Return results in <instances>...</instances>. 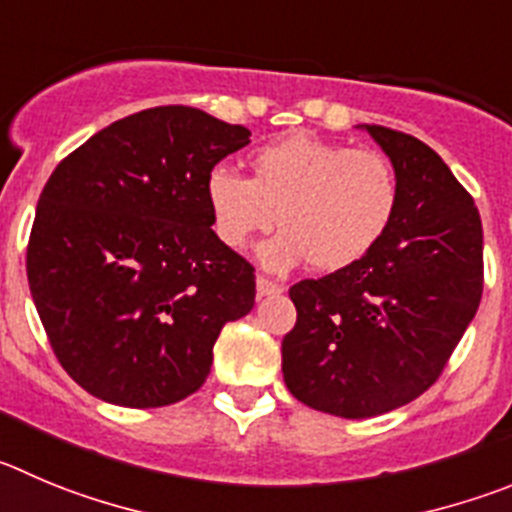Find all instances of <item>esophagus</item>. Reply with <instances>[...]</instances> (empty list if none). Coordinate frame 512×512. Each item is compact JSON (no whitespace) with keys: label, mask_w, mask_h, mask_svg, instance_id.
Segmentation results:
<instances>
[{"label":"esophagus","mask_w":512,"mask_h":512,"mask_svg":"<svg viewBox=\"0 0 512 512\" xmlns=\"http://www.w3.org/2000/svg\"><path fill=\"white\" fill-rule=\"evenodd\" d=\"M278 293H283V285L280 283H275V280H267V278H257V295H260V298H265V295H278Z\"/></svg>","instance_id":"esophagus-1"}]
</instances>
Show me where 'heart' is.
Instances as JSON below:
<instances>
[{
    "label": "heart",
    "instance_id": "obj_1",
    "mask_svg": "<svg viewBox=\"0 0 512 512\" xmlns=\"http://www.w3.org/2000/svg\"><path fill=\"white\" fill-rule=\"evenodd\" d=\"M252 176L217 164L204 176L212 229L229 250L255 234L285 227L260 247L267 270H290L308 260L338 272L369 257L384 242L401 202L394 164L374 148H348L293 133L257 148Z\"/></svg>",
    "mask_w": 512,
    "mask_h": 512
}]
</instances>
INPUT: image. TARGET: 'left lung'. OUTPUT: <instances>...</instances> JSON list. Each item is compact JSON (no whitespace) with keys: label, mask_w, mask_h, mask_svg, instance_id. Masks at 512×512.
<instances>
[{"label":"left lung","mask_w":512,"mask_h":512,"mask_svg":"<svg viewBox=\"0 0 512 512\" xmlns=\"http://www.w3.org/2000/svg\"><path fill=\"white\" fill-rule=\"evenodd\" d=\"M361 128L399 174V212L369 257L290 288L298 321L283 338L290 394L343 419L424 394L482 298V222L465 186L419 138Z\"/></svg>","instance_id":"obj_1"}]
</instances>
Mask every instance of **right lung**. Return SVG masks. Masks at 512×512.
Returning a JSON list of instances; mask_svg holds the SVG:
<instances>
[{"label":"right lung","instance_id":"right-lung-1","mask_svg":"<svg viewBox=\"0 0 512 512\" xmlns=\"http://www.w3.org/2000/svg\"><path fill=\"white\" fill-rule=\"evenodd\" d=\"M250 143L189 105L121 118L62 159L37 202L27 280L62 369L131 409L176 404L212 369L255 270L219 242L204 176Z\"/></svg>","mask_w":512,"mask_h":512}]
</instances>
